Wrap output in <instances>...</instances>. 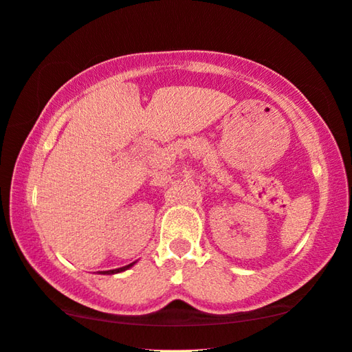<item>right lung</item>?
<instances>
[{"label": "right lung", "instance_id": "right-lung-1", "mask_svg": "<svg viewBox=\"0 0 352 352\" xmlns=\"http://www.w3.org/2000/svg\"><path fill=\"white\" fill-rule=\"evenodd\" d=\"M135 262H132V263H129V265H126V267H122V268H117V270H109V272H100L101 274H117V273H122V272H124V270H128V268H131L132 265H134Z\"/></svg>", "mask_w": 352, "mask_h": 352}]
</instances>
